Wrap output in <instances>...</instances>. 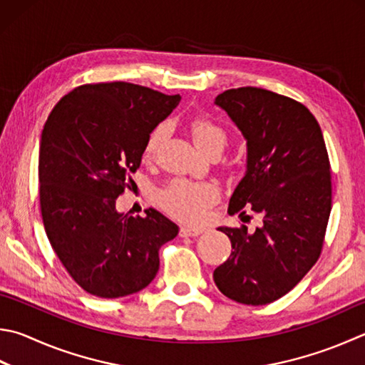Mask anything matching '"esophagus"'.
<instances>
[{"label":"esophagus","mask_w":365,"mask_h":365,"mask_svg":"<svg viewBox=\"0 0 365 365\" xmlns=\"http://www.w3.org/2000/svg\"><path fill=\"white\" fill-rule=\"evenodd\" d=\"M202 228H193V227H182L180 231H178V235L182 237H195L197 235L202 233Z\"/></svg>","instance_id":"1"}]
</instances>
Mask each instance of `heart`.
Wrapping results in <instances>:
<instances>
[{
    "mask_svg": "<svg viewBox=\"0 0 365 365\" xmlns=\"http://www.w3.org/2000/svg\"><path fill=\"white\" fill-rule=\"evenodd\" d=\"M190 134L196 147L204 153L220 155L228 140L227 129L214 118L205 113H197L188 123ZM169 134V128L165 123L156 124L148 132L145 138L142 156L145 161H155ZM220 197V190L215 183L210 182H190V180H174L165 187L160 195V202L163 209L172 217L180 218L183 222H201L205 210L214 205Z\"/></svg>",
    "mask_w": 365,
    "mask_h": 365,
    "instance_id": "b5f03b06",
    "label": "heart"
}]
</instances>
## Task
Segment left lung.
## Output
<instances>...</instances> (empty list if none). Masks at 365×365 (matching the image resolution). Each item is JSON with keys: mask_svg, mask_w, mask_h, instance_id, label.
<instances>
[{"mask_svg": "<svg viewBox=\"0 0 365 365\" xmlns=\"http://www.w3.org/2000/svg\"><path fill=\"white\" fill-rule=\"evenodd\" d=\"M247 140V170L228 214L250 209L260 228H218L231 255L214 271L218 290L244 304H267L290 292L319 258L332 209V172L319 123L303 103L260 88L218 94Z\"/></svg>", "mask_w": 365, "mask_h": 365, "instance_id": "obj_1", "label": "left lung"}]
</instances>
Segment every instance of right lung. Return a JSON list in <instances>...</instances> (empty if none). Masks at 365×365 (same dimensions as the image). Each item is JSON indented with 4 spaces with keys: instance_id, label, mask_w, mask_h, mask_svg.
<instances>
[{
    "instance_id": "obj_1",
    "label": "right lung",
    "mask_w": 365,
    "mask_h": 365,
    "mask_svg": "<svg viewBox=\"0 0 365 365\" xmlns=\"http://www.w3.org/2000/svg\"><path fill=\"white\" fill-rule=\"evenodd\" d=\"M180 96L115 81L83 84L52 108L39 143V207L58 260L86 292L135 294L155 279L160 249L178 227L155 209L119 214L148 132Z\"/></svg>"
}]
</instances>
